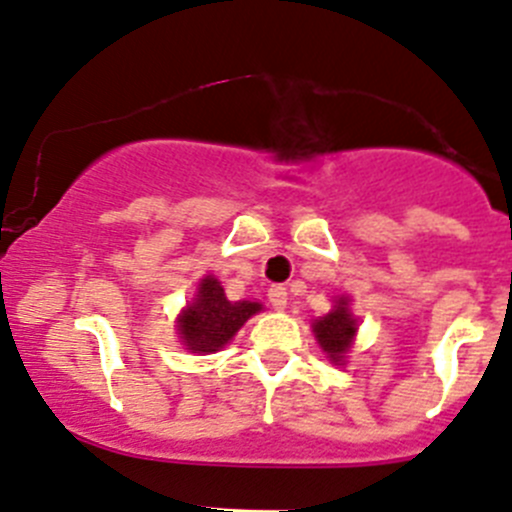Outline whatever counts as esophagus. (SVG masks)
<instances>
[{
  "instance_id": "esophagus-1",
  "label": "esophagus",
  "mask_w": 512,
  "mask_h": 512,
  "mask_svg": "<svg viewBox=\"0 0 512 512\" xmlns=\"http://www.w3.org/2000/svg\"><path fill=\"white\" fill-rule=\"evenodd\" d=\"M267 298H270L275 311H285V306H288V290L283 285H273V288L267 290Z\"/></svg>"
}]
</instances>
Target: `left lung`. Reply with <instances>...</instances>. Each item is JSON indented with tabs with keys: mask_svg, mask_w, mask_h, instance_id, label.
I'll return each instance as SVG.
<instances>
[{
	"mask_svg": "<svg viewBox=\"0 0 512 512\" xmlns=\"http://www.w3.org/2000/svg\"><path fill=\"white\" fill-rule=\"evenodd\" d=\"M311 329L326 357L334 365H344V357L352 349L354 334H357V319L349 311V298H336V306L321 319H313Z\"/></svg>",
	"mask_w": 512,
	"mask_h": 512,
	"instance_id": "8db88e82",
	"label": "left lung"
}]
</instances>
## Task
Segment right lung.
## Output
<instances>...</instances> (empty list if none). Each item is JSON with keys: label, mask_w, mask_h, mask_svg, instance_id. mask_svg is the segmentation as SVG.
<instances>
[{"label": "right lung", "mask_w": 512, "mask_h": 512, "mask_svg": "<svg viewBox=\"0 0 512 512\" xmlns=\"http://www.w3.org/2000/svg\"><path fill=\"white\" fill-rule=\"evenodd\" d=\"M257 311H262V303L227 301L222 283L214 275H206L199 283L196 298L178 316V334L191 352H219Z\"/></svg>", "instance_id": "right-lung-1"}]
</instances>
